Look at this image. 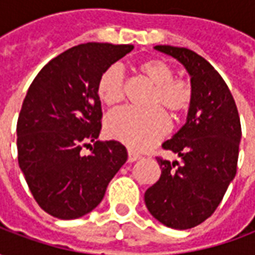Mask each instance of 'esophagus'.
I'll return each mask as SVG.
<instances>
[{"label":"esophagus","instance_id":"1","mask_svg":"<svg viewBox=\"0 0 255 255\" xmlns=\"http://www.w3.org/2000/svg\"><path fill=\"white\" fill-rule=\"evenodd\" d=\"M140 158V155L136 154V153H133L131 150H128V162H133V161H136Z\"/></svg>","mask_w":255,"mask_h":255}]
</instances>
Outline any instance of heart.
<instances>
[{
  "mask_svg": "<svg viewBox=\"0 0 255 255\" xmlns=\"http://www.w3.org/2000/svg\"><path fill=\"white\" fill-rule=\"evenodd\" d=\"M139 69L150 83L154 84L150 106H162L175 116L188 111L192 101V86L187 79L175 78L171 64L151 58L139 65ZM127 78L120 64H112L101 75L98 95L106 105L120 104L126 97ZM171 128L169 119L161 108L138 111L122 108L106 117L105 129L111 138L127 144L129 149L142 151L153 147L165 136Z\"/></svg>",
  "mask_w": 255,
  "mask_h": 255,
  "instance_id": "heart-1",
  "label": "heart"
}]
</instances>
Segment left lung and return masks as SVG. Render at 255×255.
Masks as SVG:
<instances>
[{
  "instance_id": "1",
  "label": "left lung",
  "mask_w": 255,
  "mask_h": 255,
  "mask_svg": "<svg viewBox=\"0 0 255 255\" xmlns=\"http://www.w3.org/2000/svg\"><path fill=\"white\" fill-rule=\"evenodd\" d=\"M186 67L191 76L192 101L187 122L162 143L179 161L157 157L158 182L144 192L151 216L169 228L188 230L209 219L236 175L241 119L235 100L220 73L186 47L158 45Z\"/></svg>"
}]
</instances>
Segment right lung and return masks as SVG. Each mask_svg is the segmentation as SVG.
<instances>
[{
    "label": "right lung",
    "instance_id": "right-lung-1",
    "mask_svg": "<svg viewBox=\"0 0 255 255\" xmlns=\"http://www.w3.org/2000/svg\"><path fill=\"white\" fill-rule=\"evenodd\" d=\"M132 49L98 42L71 47L42 68L27 91L17 120V160L34 199L53 217L90 213L127 161L120 142L97 140L98 82ZM84 145L90 155L81 154Z\"/></svg>",
    "mask_w": 255,
    "mask_h": 255
}]
</instances>
